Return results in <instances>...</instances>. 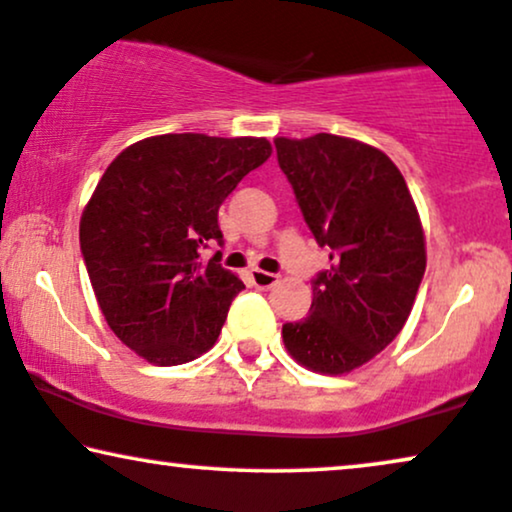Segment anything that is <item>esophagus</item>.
<instances>
[{"label": "esophagus", "mask_w": 512, "mask_h": 512, "mask_svg": "<svg viewBox=\"0 0 512 512\" xmlns=\"http://www.w3.org/2000/svg\"><path fill=\"white\" fill-rule=\"evenodd\" d=\"M250 278H252V285H255V288H260V290H269L278 283L276 274H269V271H260V269L252 271Z\"/></svg>", "instance_id": "esophagus-1"}]
</instances>
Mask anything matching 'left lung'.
I'll list each match as a JSON object with an SVG mask.
<instances>
[{
  "label": "left lung",
  "instance_id": "8db88e82",
  "mask_svg": "<svg viewBox=\"0 0 512 512\" xmlns=\"http://www.w3.org/2000/svg\"><path fill=\"white\" fill-rule=\"evenodd\" d=\"M278 166L330 267L311 313L283 325L285 349L320 374L365 365L398 337L426 271V241L405 177L381 149L318 133L276 138Z\"/></svg>",
  "mask_w": 512,
  "mask_h": 512
}]
</instances>
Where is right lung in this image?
Listing matches in <instances>:
<instances>
[{
	"label": "right lung",
	"mask_w": 512,
	"mask_h": 512,
	"mask_svg": "<svg viewBox=\"0 0 512 512\" xmlns=\"http://www.w3.org/2000/svg\"><path fill=\"white\" fill-rule=\"evenodd\" d=\"M271 156L267 138L168 133L109 163L79 222L81 255L112 332L147 363L170 367L213 349L245 285L222 269L217 210Z\"/></svg>",
	"instance_id": "1"
}]
</instances>
